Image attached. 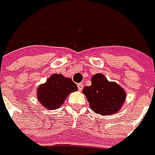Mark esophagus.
Here are the masks:
<instances>
[{"mask_svg":"<svg viewBox=\"0 0 155 155\" xmlns=\"http://www.w3.org/2000/svg\"><path fill=\"white\" fill-rule=\"evenodd\" d=\"M77 87H78L79 91H82V90H83V87H84V85L82 84V83H80V84H78V85H77Z\"/></svg>","mask_w":155,"mask_h":155,"instance_id":"obj_1","label":"esophagus"}]
</instances>
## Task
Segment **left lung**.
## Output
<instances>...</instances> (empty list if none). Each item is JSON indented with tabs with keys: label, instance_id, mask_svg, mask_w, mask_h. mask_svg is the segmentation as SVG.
<instances>
[{
	"label": "left lung",
	"instance_id": "obj_1",
	"mask_svg": "<svg viewBox=\"0 0 155 155\" xmlns=\"http://www.w3.org/2000/svg\"><path fill=\"white\" fill-rule=\"evenodd\" d=\"M83 94L89 101L91 109L101 116L116 115L123 108L126 93L116 82H110L102 73L91 77V85L85 87Z\"/></svg>",
	"mask_w": 155,
	"mask_h": 155
}]
</instances>
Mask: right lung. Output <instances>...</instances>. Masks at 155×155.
<instances>
[{"label": "right lung", "instance_id": "1", "mask_svg": "<svg viewBox=\"0 0 155 155\" xmlns=\"http://www.w3.org/2000/svg\"><path fill=\"white\" fill-rule=\"evenodd\" d=\"M78 90L70 78L62 74H53L44 84L37 87L36 96L42 107L48 110H56L64 104L67 95Z\"/></svg>", "mask_w": 155, "mask_h": 155}]
</instances>
